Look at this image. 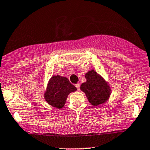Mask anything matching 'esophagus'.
Here are the masks:
<instances>
[{
  "label": "esophagus",
  "instance_id": "1",
  "mask_svg": "<svg viewBox=\"0 0 150 150\" xmlns=\"http://www.w3.org/2000/svg\"><path fill=\"white\" fill-rule=\"evenodd\" d=\"M75 87H76V88H77V90H80V84H79V83L76 84V85H75Z\"/></svg>",
  "mask_w": 150,
  "mask_h": 150
}]
</instances>
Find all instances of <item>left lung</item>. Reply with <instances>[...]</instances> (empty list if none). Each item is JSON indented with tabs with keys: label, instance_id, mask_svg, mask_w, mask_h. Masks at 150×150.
Returning <instances> with one entry per match:
<instances>
[{
	"label": "left lung",
	"instance_id": "obj_1",
	"mask_svg": "<svg viewBox=\"0 0 150 150\" xmlns=\"http://www.w3.org/2000/svg\"><path fill=\"white\" fill-rule=\"evenodd\" d=\"M85 78L87 81L82 84L80 89L85 93L89 102L94 106L105 103L110 94L108 84L93 70L85 74Z\"/></svg>",
	"mask_w": 150,
	"mask_h": 150
}]
</instances>
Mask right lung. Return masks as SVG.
<instances>
[{
    "instance_id": "right-lung-1",
    "label": "right lung",
    "mask_w": 150,
    "mask_h": 150,
    "mask_svg": "<svg viewBox=\"0 0 150 150\" xmlns=\"http://www.w3.org/2000/svg\"><path fill=\"white\" fill-rule=\"evenodd\" d=\"M76 90L77 88L70 83L68 79L55 75L49 81L45 94V100L52 107L60 109L65 105L67 95Z\"/></svg>"
}]
</instances>
